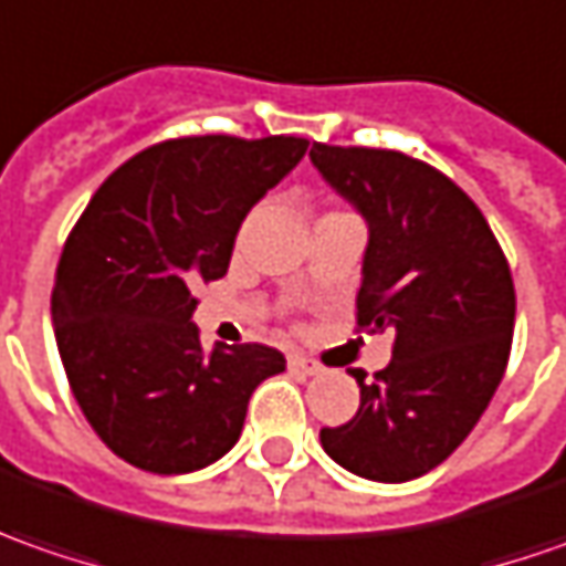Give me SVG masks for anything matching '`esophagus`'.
Listing matches in <instances>:
<instances>
[{"label":"esophagus","instance_id":"34e87169","mask_svg":"<svg viewBox=\"0 0 566 566\" xmlns=\"http://www.w3.org/2000/svg\"><path fill=\"white\" fill-rule=\"evenodd\" d=\"M287 366L294 369V373H301V376H319L322 366L316 360H310V357H303V354H291L287 357Z\"/></svg>","mask_w":566,"mask_h":566}]
</instances>
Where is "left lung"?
<instances>
[{
	"mask_svg": "<svg viewBox=\"0 0 566 566\" xmlns=\"http://www.w3.org/2000/svg\"><path fill=\"white\" fill-rule=\"evenodd\" d=\"M325 185L366 222L357 325L395 328L391 363L360 385V410L322 429L325 454L373 482L448 460L485 413L514 338V279L479 206L395 149L313 144Z\"/></svg>",
	"mask_w": 566,
	"mask_h": 566,
	"instance_id": "1",
	"label": "left lung"
}]
</instances>
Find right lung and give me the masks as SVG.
Returning <instances> with one entry per match:
<instances>
[{
    "label": "right lung",
    "mask_w": 566,
    "mask_h": 566,
    "mask_svg": "<svg viewBox=\"0 0 566 566\" xmlns=\"http://www.w3.org/2000/svg\"><path fill=\"white\" fill-rule=\"evenodd\" d=\"M303 137H181L115 168L65 241L52 328L93 432L127 463L178 476L224 458L256 385L284 369L265 344L203 350L200 282L228 272L238 228L303 159Z\"/></svg>",
    "instance_id": "1"
}]
</instances>
